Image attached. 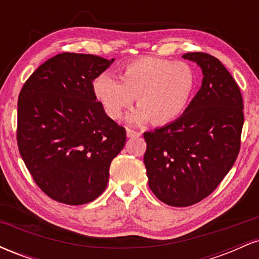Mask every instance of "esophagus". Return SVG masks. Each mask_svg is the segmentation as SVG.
<instances>
[{"label":"esophagus","instance_id":"esophagus-1","mask_svg":"<svg viewBox=\"0 0 259 259\" xmlns=\"http://www.w3.org/2000/svg\"><path fill=\"white\" fill-rule=\"evenodd\" d=\"M126 135L129 136V138H139V136L142 135V133L141 132H136V130L127 127V129H126Z\"/></svg>","mask_w":259,"mask_h":259}]
</instances>
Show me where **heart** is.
Here are the masks:
<instances>
[{
	"mask_svg": "<svg viewBox=\"0 0 259 259\" xmlns=\"http://www.w3.org/2000/svg\"><path fill=\"white\" fill-rule=\"evenodd\" d=\"M195 86L196 73L191 65L154 57L139 58L123 65L119 78L101 73L92 81L95 95L109 117L120 119L136 97L140 107L132 114V120H152L154 124L179 117Z\"/></svg>",
	"mask_w": 259,
	"mask_h": 259,
	"instance_id": "heart-1",
	"label": "heart"
}]
</instances>
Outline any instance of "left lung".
I'll return each mask as SVG.
<instances>
[{
  "instance_id": "left-lung-1",
  "label": "left lung",
  "mask_w": 259,
  "mask_h": 259,
  "mask_svg": "<svg viewBox=\"0 0 259 259\" xmlns=\"http://www.w3.org/2000/svg\"><path fill=\"white\" fill-rule=\"evenodd\" d=\"M203 73L202 86L181 117L144 134L148 186L158 200L187 207L209 196L229 173L241 147L243 101L218 58L190 52Z\"/></svg>"
}]
</instances>
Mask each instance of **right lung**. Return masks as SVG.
I'll return each mask as SVG.
<instances>
[{
  "mask_svg": "<svg viewBox=\"0 0 259 259\" xmlns=\"http://www.w3.org/2000/svg\"><path fill=\"white\" fill-rule=\"evenodd\" d=\"M113 62L59 53L29 76L18 97L17 142L35 184L52 200L85 204L105 191L125 127L106 114L92 81Z\"/></svg>",
  "mask_w": 259,
  "mask_h": 259,
  "instance_id": "right-lung-1",
  "label": "right lung"
}]
</instances>
